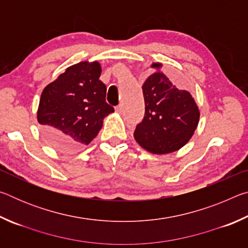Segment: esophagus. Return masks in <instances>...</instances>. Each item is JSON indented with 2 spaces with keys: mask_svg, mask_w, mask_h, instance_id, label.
<instances>
[{
  "mask_svg": "<svg viewBox=\"0 0 248 248\" xmlns=\"http://www.w3.org/2000/svg\"><path fill=\"white\" fill-rule=\"evenodd\" d=\"M115 109H116V111L117 112H123V110H124V107H123V105H118V106H116L115 107Z\"/></svg>",
  "mask_w": 248,
  "mask_h": 248,
  "instance_id": "obj_1",
  "label": "esophagus"
}]
</instances>
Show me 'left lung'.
Returning a JSON list of instances; mask_svg holds the SVG:
<instances>
[{
    "label": "left lung",
    "mask_w": 248,
    "mask_h": 248,
    "mask_svg": "<svg viewBox=\"0 0 248 248\" xmlns=\"http://www.w3.org/2000/svg\"><path fill=\"white\" fill-rule=\"evenodd\" d=\"M161 68V63H153ZM145 112L133 137L153 154L177 151L190 140L199 123V110L189 92L178 90L164 74L151 75L142 86Z\"/></svg>",
    "instance_id": "left-lung-1"
}]
</instances>
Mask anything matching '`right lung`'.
Masks as SVG:
<instances>
[{
  "instance_id": "right-lung-1",
  "label": "right lung",
  "mask_w": 248,
  "mask_h": 248,
  "mask_svg": "<svg viewBox=\"0 0 248 248\" xmlns=\"http://www.w3.org/2000/svg\"><path fill=\"white\" fill-rule=\"evenodd\" d=\"M98 62L71 65L41 94L37 119L45 140L53 148L72 151L87 145L115 109L106 103Z\"/></svg>"
}]
</instances>
